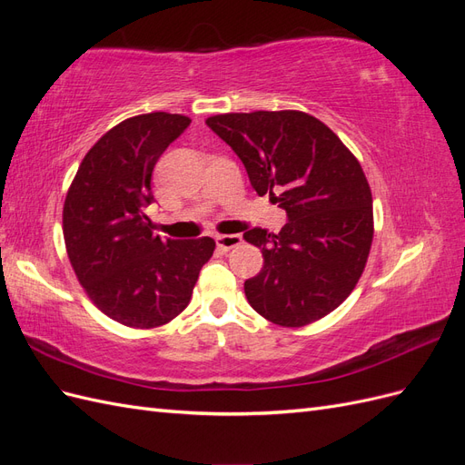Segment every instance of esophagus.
Returning a JSON list of instances; mask_svg holds the SVG:
<instances>
[{"instance_id":"esophagus-1","label":"esophagus","mask_w":465,"mask_h":465,"mask_svg":"<svg viewBox=\"0 0 465 465\" xmlns=\"http://www.w3.org/2000/svg\"><path fill=\"white\" fill-rule=\"evenodd\" d=\"M215 242H217V246L221 248V250H232V248H236V246H241L242 244V236L241 234H217L215 236Z\"/></svg>"}]
</instances>
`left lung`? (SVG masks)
Masks as SVG:
<instances>
[{"instance_id":"left-lung-1","label":"left lung","mask_w":465,"mask_h":465,"mask_svg":"<svg viewBox=\"0 0 465 465\" xmlns=\"http://www.w3.org/2000/svg\"><path fill=\"white\" fill-rule=\"evenodd\" d=\"M205 124L238 154L258 195L270 193L289 217L277 234L244 232L263 256L244 283L250 306L283 328L328 316L359 283L374 236L361 163L306 112H232Z\"/></svg>"}]
</instances>
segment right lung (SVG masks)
I'll use <instances>...</instances> for the list:
<instances>
[{"instance_id":"obj_1","label":"right lung","mask_w":465,"mask_h":465,"mask_svg":"<svg viewBox=\"0 0 465 465\" xmlns=\"http://www.w3.org/2000/svg\"><path fill=\"white\" fill-rule=\"evenodd\" d=\"M190 118L151 112L120 122L89 149L67 190L64 241L79 283L98 311L128 328L174 320L192 299L215 241L153 232V168Z\"/></svg>"}]
</instances>
